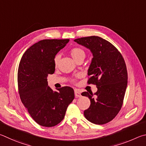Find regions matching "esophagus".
<instances>
[{
  "instance_id": "obj_1",
  "label": "esophagus",
  "mask_w": 146,
  "mask_h": 146,
  "mask_svg": "<svg viewBox=\"0 0 146 146\" xmlns=\"http://www.w3.org/2000/svg\"><path fill=\"white\" fill-rule=\"evenodd\" d=\"M74 94H75L76 98H80V97L81 96V92L78 90H77V89H76V90H74Z\"/></svg>"
}]
</instances>
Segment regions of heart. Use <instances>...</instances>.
Segmentation results:
<instances>
[{"mask_svg":"<svg viewBox=\"0 0 146 146\" xmlns=\"http://www.w3.org/2000/svg\"><path fill=\"white\" fill-rule=\"evenodd\" d=\"M70 54L72 56V57L74 58V60H76V59L81 57V56H85V52L82 48H81L80 47H75L73 48L72 49H71ZM60 55H56L54 59V64L56 65L58 64L59 60H60Z\"/></svg>","mask_w":146,"mask_h":146,"instance_id":"obj_1","label":"heart"}]
</instances>
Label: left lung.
Here are the masks:
<instances>
[{
  "mask_svg": "<svg viewBox=\"0 0 146 146\" xmlns=\"http://www.w3.org/2000/svg\"><path fill=\"white\" fill-rule=\"evenodd\" d=\"M74 41L92 54L88 83L94 84L98 88L94 95L92 92L81 94L90 100V106L84 111V115L94 124L108 123L118 114L123 103L127 84L124 58L115 46L101 37L92 36Z\"/></svg>",
  "mask_w": 146,
  "mask_h": 146,
  "instance_id": "obj_1",
  "label": "left lung"
}]
</instances>
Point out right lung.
Masks as SVG:
<instances>
[{
  "label": "right lung",
  "instance_id": "right-lung-1",
  "mask_svg": "<svg viewBox=\"0 0 146 146\" xmlns=\"http://www.w3.org/2000/svg\"><path fill=\"white\" fill-rule=\"evenodd\" d=\"M69 39L43 40L35 43L23 54L18 70L20 99L34 121L45 127H52L65 117L68 106L74 99L70 86L53 91L47 76L55 71L56 55Z\"/></svg>",
  "mask_w": 146,
  "mask_h": 146
}]
</instances>
